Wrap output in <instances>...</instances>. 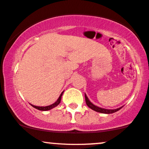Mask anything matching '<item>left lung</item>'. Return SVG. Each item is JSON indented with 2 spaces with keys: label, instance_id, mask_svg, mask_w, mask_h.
Segmentation results:
<instances>
[{
  "label": "left lung",
  "instance_id": "left-lung-1",
  "mask_svg": "<svg viewBox=\"0 0 149 149\" xmlns=\"http://www.w3.org/2000/svg\"><path fill=\"white\" fill-rule=\"evenodd\" d=\"M85 101H86V103H87V106H88L89 108H91L92 110L96 111V112H101V113H103V114H112L114 113V112H117L118 110H119L120 109H121L123 107H120L119 108L117 109H114V110H108V109H105V108H101V107H99L98 106H96V105H95L93 104L92 102L89 100V98H87V95L85 94Z\"/></svg>",
  "mask_w": 149,
  "mask_h": 149
}]
</instances>
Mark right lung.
Listing matches in <instances>:
<instances>
[{
    "label": "right lung",
    "instance_id": "obj_1",
    "mask_svg": "<svg viewBox=\"0 0 149 149\" xmlns=\"http://www.w3.org/2000/svg\"><path fill=\"white\" fill-rule=\"evenodd\" d=\"M63 93H64V91L62 93H61L60 96H59L58 99H57L54 103L52 104V105H48V106H44H44H36V105H32V104H30V105H31L33 107H35V108L37 109V110H41V111L50 110H51V109H53V107L57 106V105L60 104V101H61V98H62V94H63Z\"/></svg>",
    "mask_w": 149,
    "mask_h": 149
}]
</instances>
